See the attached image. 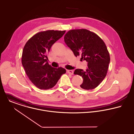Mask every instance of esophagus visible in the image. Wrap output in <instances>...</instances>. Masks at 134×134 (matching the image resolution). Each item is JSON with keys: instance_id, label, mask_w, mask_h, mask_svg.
I'll use <instances>...</instances> for the list:
<instances>
[{"instance_id": "34e87169", "label": "esophagus", "mask_w": 134, "mask_h": 134, "mask_svg": "<svg viewBox=\"0 0 134 134\" xmlns=\"http://www.w3.org/2000/svg\"><path fill=\"white\" fill-rule=\"evenodd\" d=\"M67 72L70 75H73L74 74V70H67Z\"/></svg>"}]
</instances>
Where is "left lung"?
Returning a JSON list of instances; mask_svg holds the SVG:
<instances>
[{
	"instance_id": "8db88e82",
	"label": "left lung",
	"mask_w": 134,
	"mask_h": 134,
	"mask_svg": "<svg viewBox=\"0 0 134 134\" xmlns=\"http://www.w3.org/2000/svg\"><path fill=\"white\" fill-rule=\"evenodd\" d=\"M66 45L76 57L88 62L86 71L77 69L75 75L83 79L82 89L92 90L97 87L107 76L110 57L104 41L95 33L87 29H74L68 31L64 36Z\"/></svg>"
}]
</instances>
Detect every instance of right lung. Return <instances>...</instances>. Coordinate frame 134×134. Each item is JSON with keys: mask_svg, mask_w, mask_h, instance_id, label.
Instances as JSON below:
<instances>
[{"mask_svg": "<svg viewBox=\"0 0 134 134\" xmlns=\"http://www.w3.org/2000/svg\"><path fill=\"white\" fill-rule=\"evenodd\" d=\"M66 31L47 30L37 33L25 44L22 55V64L32 83L40 89L54 87L66 70L62 67L54 68L47 62V54Z\"/></svg>", "mask_w": 134, "mask_h": 134, "instance_id": "1", "label": "right lung"}]
</instances>
